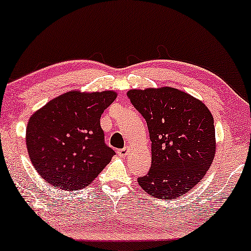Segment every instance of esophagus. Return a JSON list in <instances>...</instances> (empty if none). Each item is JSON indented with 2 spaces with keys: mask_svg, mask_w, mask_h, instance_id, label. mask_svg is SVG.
<instances>
[{
  "mask_svg": "<svg viewBox=\"0 0 251 251\" xmlns=\"http://www.w3.org/2000/svg\"><path fill=\"white\" fill-rule=\"evenodd\" d=\"M129 153V147L126 146V147H123V149H121V150H119L118 151V154L120 156H122V157H125L126 154Z\"/></svg>",
  "mask_w": 251,
  "mask_h": 251,
  "instance_id": "obj_1",
  "label": "esophagus"
}]
</instances>
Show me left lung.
Wrapping results in <instances>:
<instances>
[{
    "mask_svg": "<svg viewBox=\"0 0 251 251\" xmlns=\"http://www.w3.org/2000/svg\"><path fill=\"white\" fill-rule=\"evenodd\" d=\"M146 120L152 142V166L138 184L163 200L183 197L204 177L216 152L214 118L199 99L178 89L128 91Z\"/></svg>",
    "mask_w": 251,
    "mask_h": 251,
    "instance_id": "1",
    "label": "left lung"
}]
</instances>
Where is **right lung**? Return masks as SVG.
<instances>
[{"instance_id":"1","label":"right lung","mask_w":251,"mask_h":251,"mask_svg":"<svg viewBox=\"0 0 251 251\" xmlns=\"http://www.w3.org/2000/svg\"><path fill=\"white\" fill-rule=\"evenodd\" d=\"M116 92L70 91L29 118L26 145L37 173L51 186L75 191L97 178L115 155L105 144L100 116Z\"/></svg>"}]
</instances>
